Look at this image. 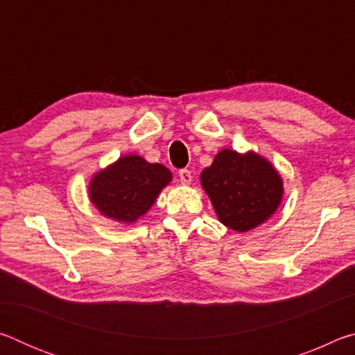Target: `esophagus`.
<instances>
[{
    "label": "esophagus",
    "instance_id": "1",
    "mask_svg": "<svg viewBox=\"0 0 355 355\" xmlns=\"http://www.w3.org/2000/svg\"><path fill=\"white\" fill-rule=\"evenodd\" d=\"M178 177H180V182L182 184H189L192 182V175H191V171L188 169H182L178 172Z\"/></svg>",
    "mask_w": 355,
    "mask_h": 355
}]
</instances>
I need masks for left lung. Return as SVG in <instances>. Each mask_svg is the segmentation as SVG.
Masks as SVG:
<instances>
[{"instance_id": "obj_1", "label": "left lung", "mask_w": 355, "mask_h": 355, "mask_svg": "<svg viewBox=\"0 0 355 355\" xmlns=\"http://www.w3.org/2000/svg\"><path fill=\"white\" fill-rule=\"evenodd\" d=\"M200 182L222 224L248 232L274 214L284 194L274 167L255 153L222 150L202 172Z\"/></svg>"}]
</instances>
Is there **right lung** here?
Wrapping results in <instances>:
<instances>
[{"label":"right lung","mask_w":355,"mask_h":355,"mask_svg":"<svg viewBox=\"0 0 355 355\" xmlns=\"http://www.w3.org/2000/svg\"><path fill=\"white\" fill-rule=\"evenodd\" d=\"M171 178L167 167L130 155L98 172L89 184V194L94 205L107 218L135 222L148 211Z\"/></svg>","instance_id":"1"}]
</instances>
